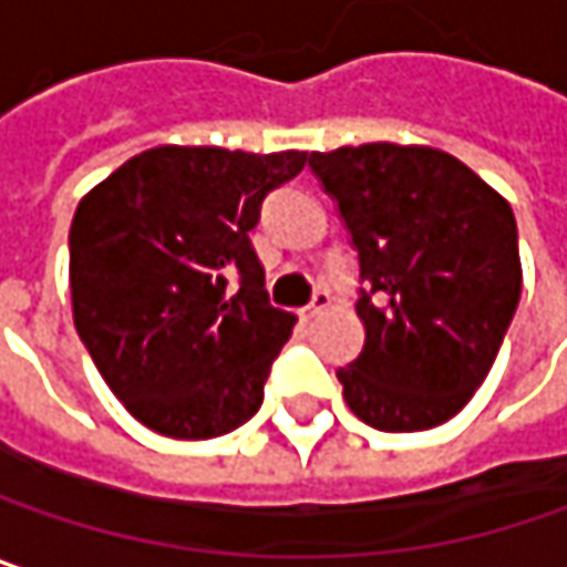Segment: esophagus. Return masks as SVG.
Returning a JSON list of instances; mask_svg holds the SVG:
<instances>
[{"label":"esophagus","instance_id":"34e87169","mask_svg":"<svg viewBox=\"0 0 567 567\" xmlns=\"http://www.w3.org/2000/svg\"><path fill=\"white\" fill-rule=\"evenodd\" d=\"M330 308V295L327 291H315V298H311V305H305L298 315H301V320H315L317 315H323Z\"/></svg>","mask_w":567,"mask_h":567}]
</instances>
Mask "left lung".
<instances>
[{
  "mask_svg": "<svg viewBox=\"0 0 567 567\" xmlns=\"http://www.w3.org/2000/svg\"><path fill=\"white\" fill-rule=\"evenodd\" d=\"M308 163L359 252L365 347L337 372L350 411L384 433L446 423L487 379L519 305L507 198L433 147L362 144Z\"/></svg>",
  "mask_w": 567,
  "mask_h": 567,
  "instance_id": "1",
  "label": "left lung"
}]
</instances>
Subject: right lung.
Here are the masks:
<instances>
[{
	"instance_id": "1",
	"label": "right lung",
	"mask_w": 567,
	"mask_h": 567,
	"mask_svg": "<svg viewBox=\"0 0 567 567\" xmlns=\"http://www.w3.org/2000/svg\"><path fill=\"white\" fill-rule=\"evenodd\" d=\"M308 153L153 147L76 208L73 323L115 398L153 433L212 440L262 404L298 317L269 305L252 250L262 198Z\"/></svg>"
}]
</instances>
